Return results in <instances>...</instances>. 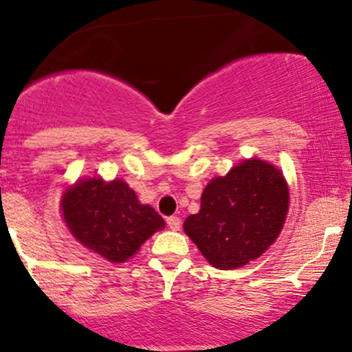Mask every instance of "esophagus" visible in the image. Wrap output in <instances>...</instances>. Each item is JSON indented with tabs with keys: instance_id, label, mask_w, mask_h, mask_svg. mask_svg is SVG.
Masks as SVG:
<instances>
[{
	"instance_id": "obj_1",
	"label": "esophagus",
	"mask_w": 352,
	"mask_h": 352,
	"mask_svg": "<svg viewBox=\"0 0 352 352\" xmlns=\"http://www.w3.org/2000/svg\"><path fill=\"white\" fill-rule=\"evenodd\" d=\"M167 225H168V228L173 230V232H177V230H180V227H182V221L179 217H168Z\"/></svg>"
}]
</instances>
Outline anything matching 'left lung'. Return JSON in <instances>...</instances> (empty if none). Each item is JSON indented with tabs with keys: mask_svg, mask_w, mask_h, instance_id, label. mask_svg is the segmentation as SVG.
<instances>
[{
	"mask_svg": "<svg viewBox=\"0 0 352 352\" xmlns=\"http://www.w3.org/2000/svg\"><path fill=\"white\" fill-rule=\"evenodd\" d=\"M285 177L263 160H245L217 177L201 193V207L184 221L185 233L220 270L261 256L280 235L288 212Z\"/></svg>",
	"mask_w": 352,
	"mask_h": 352,
	"instance_id": "obj_1",
	"label": "left lung"
}]
</instances>
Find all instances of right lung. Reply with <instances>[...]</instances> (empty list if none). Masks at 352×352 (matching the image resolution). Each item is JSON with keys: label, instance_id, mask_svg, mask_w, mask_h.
<instances>
[{"label": "right lung", "instance_id": "add662e5", "mask_svg": "<svg viewBox=\"0 0 352 352\" xmlns=\"http://www.w3.org/2000/svg\"><path fill=\"white\" fill-rule=\"evenodd\" d=\"M63 215L71 233L109 261H125L157 230L164 218L148 205H140L124 180L104 184L100 179L78 182L63 197Z\"/></svg>", "mask_w": 352, "mask_h": 352}]
</instances>
